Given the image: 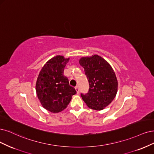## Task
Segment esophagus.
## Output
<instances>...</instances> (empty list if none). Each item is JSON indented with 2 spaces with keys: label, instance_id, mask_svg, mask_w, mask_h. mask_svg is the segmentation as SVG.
I'll list each match as a JSON object with an SVG mask.
<instances>
[{
  "label": "esophagus",
  "instance_id": "obj_1",
  "mask_svg": "<svg viewBox=\"0 0 154 154\" xmlns=\"http://www.w3.org/2000/svg\"><path fill=\"white\" fill-rule=\"evenodd\" d=\"M75 90L77 91V93H79V91H80V90H79V88L78 86L75 87Z\"/></svg>",
  "mask_w": 154,
  "mask_h": 154
}]
</instances>
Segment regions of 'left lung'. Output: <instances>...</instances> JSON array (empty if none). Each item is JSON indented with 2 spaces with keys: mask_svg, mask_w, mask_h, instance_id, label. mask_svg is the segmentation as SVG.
<instances>
[{
  "mask_svg": "<svg viewBox=\"0 0 154 154\" xmlns=\"http://www.w3.org/2000/svg\"><path fill=\"white\" fill-rule=\"evenodd\" d=\"M79 64L84 69L90 85L82 100L90 109L100 111L112 102L118 91V80L112 68L98 55L82 57Z\"/></svg>",
  "mask_w": 154,
  "mask_h": 154,
  "instance_id": "left-lung-1",
  "label": "left lung"
}]
</instances>
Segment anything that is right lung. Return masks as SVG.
I'll return each mask as SVG.
<instances>
[{"mask_svg":"<svg viewBox=\"0 0 154 154\" xmlns=\"http://www.w3.org/2000/svg\"><path fill=\"white\" fill-rule=\"evenodd\" d=\"M70 58L56 56L44 64L36 83V91L42 106L53 113L66 108L72 97L76 93L75 88L69 84L63 72Z\"/></svg>","mask_w":154,"mask_h":154,"instance_id":"1","label":"right lung"}]
</instances>
